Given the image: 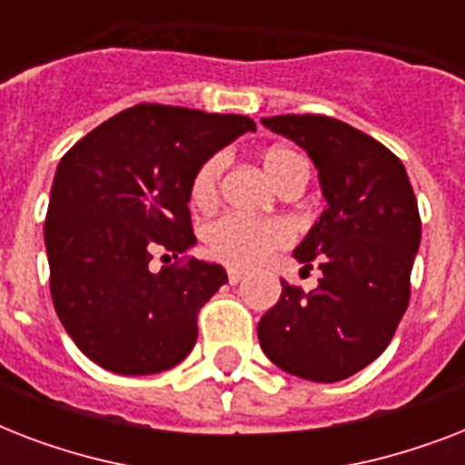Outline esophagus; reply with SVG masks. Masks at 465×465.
<instances>
[{"label":"esophagus","instance_id":"esophagus-1","mask_svg":"<svg viewBox=\"0 0 465 465\" xmlns=\"http://www.w3.org/2000/svg\"><path fill=\"white\" fill-rule=\"evenodd\" d=\"M243 280H246V272H243V270H236V268L229 270V284H239L243 282Z\"/></svg>","mask_w":465,"mask_h":465}]
</instances>
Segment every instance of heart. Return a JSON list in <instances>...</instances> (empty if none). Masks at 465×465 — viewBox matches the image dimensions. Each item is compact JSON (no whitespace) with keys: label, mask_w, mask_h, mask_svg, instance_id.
Returning a JSON list of instances; mask_svg holds the SVG:
<instances>
[{"label":"heart","mask_w":465,"mask_h":465,"mask_svg":"<svg viewBox=\"0 0 465 465\" xmlns=\"http://www.w3.org/2000/svg\"><path fill=\"white\" fill-rule=\"evenodd\" d=\"M265 173L282 190L299 175H306V166L297 152L287 147H272L261 156ZM224 173V156L214 154L197 168L190 183V203L204 210L212 207L219 195V183ZM204 248L214 261L236 268H253L272 251L284 248L292 241V226L284 219H248L239 214H224L204 226Z\"/></svg>","instance_id":"obj_1"}]
</instances>
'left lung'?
<instances>
[{
	"label": "left lung",
	"instance_id": "obj_1",
	"mask_svg": "<svg viewBox=\"0 0 465 465\" xmlns=\"http://www.w3.org/2000/svg\"><path fill=\"white\" fill-rule=\"evenodd\" d=\"M262 125L306 149L328 207L294 251L323 272L282 294L258 323L268 360L318 383L342 381L389 347L408 302L420 248L418 200L405 166L381 142L325 115H275Z\"/></svg>",
	"mask_w": 465,
	"mask_h": 465
}]
</instances>
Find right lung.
I'll list each match as a JSON object with an SVG mask.
<instances>
[{"label": "right lung", "mask_w": 465, "mask_h": 465, "mask_svg": "<svg viewBox=\"0 0 465 465\" xmlns=\"http://www.w3.org/2000/svg\"><path fill=\"white\" fill-rule=\"evenodd\" d=\"M253 130L246 115L140 104L62 156L45 219L50 294L69 338L98 367L156 374L190 354L197 313L229 282L222 265L181 258L195 243L190 183ZM156 250L176 262L152 271Z\"/></svg>", "instance_id": "add662e5"}]
</instances>
